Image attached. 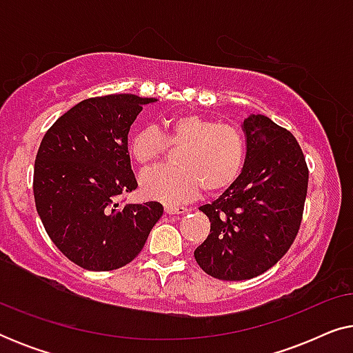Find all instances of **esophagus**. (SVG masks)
<instances>
[{"label": "esophagus", "mask_w": 353, "mask_h": 353, "mask_svg": "<svg viewBox=\"0 0 353 353\" xmlns=\"http://www.w3.org/2000/svg\"><path fill=\"white\" fill-rule=\"evenodd\" d=\"M190 212L186 207H175V205H165V214L168 215H185Z\"/></svg>", "instance_id": "obj_1"}]
</instances>
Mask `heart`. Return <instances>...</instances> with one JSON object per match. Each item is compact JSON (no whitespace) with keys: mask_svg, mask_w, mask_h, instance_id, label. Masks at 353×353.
Segmentation results:
<instances>
[{"mask_svg":"<svg viewBox=\"0 0 353 353\" xmlns=\"http://www.w3.org/2000/svg\"><path fill=\"white\" fill-rule=\"evenodd\" d=\"M167 144L181 146L178 167H156L139 178L143 196L167 205L194 199L204 188L209 194L230 188L243 172L248 154L243 130L196 112L163 120L162 134L154 127L134 130L128 152L138 165L146 167L162 157Z\"/></svg>","mask_w":353,"mask_h":353,"instance_id":"1","label":"heart"}]
</instances>
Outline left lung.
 I'll list each match as a JSON object with an SVG mask.
<instances>
[{
	"label": "left lung",
	"mask_w": 353,
	"mask_h": 353,
	"mask_svg": "<svg viewBox=\"0 0 353 353\" xmlns=\"http://www.w3.org/2000/svg\"><path fill=\"white\" fill-rule=\"evenodd\" d=\"M243 130V172L219 199L199 207L210 233L194 259L223 281L259 276L288 252L307 197L308 168L294 134L260 114H250Z\"/></svg>",
	"instance_id": "left-lung-1"
}]
</instances>
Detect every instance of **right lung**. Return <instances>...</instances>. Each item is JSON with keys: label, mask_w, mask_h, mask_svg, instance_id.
Here are the masks:
<instances>
[{"label": "right lung", "mask_w": 353, "mask_h": 353, "mask_svg": "<svg viewBox=\"0 0 353 353\" xmlns=\"http://www.w3.org/2000/svg\"><path fill=\"white\" fill-rule=\"evenodd\" d=\"M156 98L108 94L67 110L41 139L33 196L48 236L67 259L91 272H109L141 252L163 214L159 202L123 204L137 190L128 132Z\"/></svg>", "instance_id": "obj_1"}]
</instances>
